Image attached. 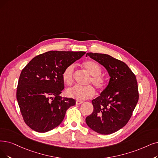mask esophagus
Returning <instances> with one entry per match:
<instances>
[{
    "label": "esophagus",
    "mask_w": 158,
    "mask_h": 158,
    "mask_svg": "<svg viewBox=\"0 0 158 158\" xmlns=\"http://www.w3.org/2000/svg\"><path fill=\"white\" fill-rule=\"evenodd\" d=\"M83 103V101H81V100H77L76 101V104H77V105H80L81 104Z\"/></svg>",
    "instance_id": "obj_1"
}]
</instances>
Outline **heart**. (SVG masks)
I'll return each instance as SVG.
<instances>
[{
	"label": "heart",
	"instance_id": "heart-1",
	"mask_svg": "<svg viewBox=\"0 0 158 158\" xmlns=\"http://www.w3.org/2000/svg\"><path fill=\"white\" fill-rule=\"evenodd\" d=\"M82 66L87 73L91 75L88 84H92L98 90H102L106 87V80L101 75V67L96 61L88 60L84 61ZM74 65L73 64L67 66L61 73V78L66 85H71L74 80ZM95 91L91 85L86 87L74 86L67 91V95L77 100H85L94 96Z\"/></svg>",
	"mask_w": 158,
	"mask_h": 158
}]
</instances>
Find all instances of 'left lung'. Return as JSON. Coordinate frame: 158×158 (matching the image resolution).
Returning <instances> with one entry per match:
<instances>
[{
    "instance_id": "obj_1",
    "label": "left lung",
    "mask_w": 158,
    "mask_h": 158,
    "mask_svg": "<svg viewBox=\"0 0 158 158\" xmlns=\"http://www.w3.org/2000/svg\"><path fill=\"white\" fill-rule=\"evenodd\" d=\"M89 57L103 65L110 79L100 96L92 100L93 111L85 122L98 134L108 135L127 124L139 100L135 74L123 61L105 54L88 52Z\"/></svg>"
}]
</instances>
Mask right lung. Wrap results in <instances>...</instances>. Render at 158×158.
Listing matches in <instances>:
<instances>
[{
  "label": "right lung",
  "mask_w": 158,
  "mask_h": 158,
  "mask_svg": "<svg viewBox=\"0 0 158 158\" xmlns=\"http://www.w3.org/2000/svg\"><path fill=\"white\" fill-rule=\"evenodd\" d=\"M85 54L52 50L35 56L23 69L16 96L24 121L31 129L40 133L54 129L75 105L74 99L60 96L64 89L61 73Z\"/></svg>",
  "instance_id": "right-lung-1"
}]
</instances>
